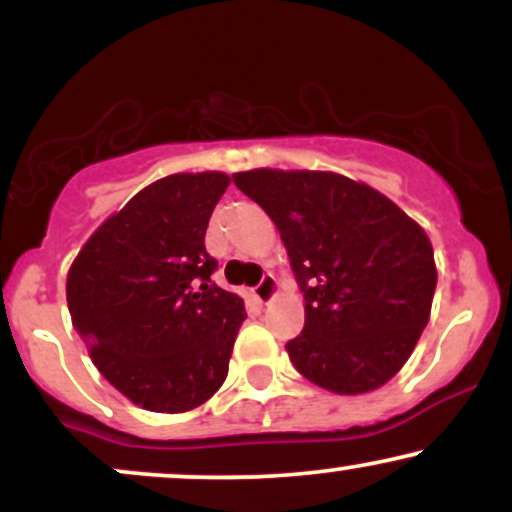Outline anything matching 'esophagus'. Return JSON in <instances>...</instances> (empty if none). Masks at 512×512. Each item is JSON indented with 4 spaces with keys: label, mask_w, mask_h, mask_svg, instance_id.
Listing matches in <instances>:
<instances>
[{
    "label": "esophagus",
    "mask_w": 512,
    "mask_h": 512,
    "mask_svg": "<svg viewBox=\"0 0 512 512\" xmlns=\"http://www.w3.org/2000/svg\"><path fill=\"white\" fill-rule=\"evenodd\" d=\"M274 293H276V279H274L272 274H264L260 284H257L255 289H252V296H255L257 301H260V303H267V301H272V298H274Z\"/></svg>",
    "instance_id": "obj_1"
}]
</instances>
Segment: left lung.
<instances>
[{"label":"left lung","instance_id":"obj_1","mask_svg":"<svg viewBox=\"0 0 512 512\" xmlns=\"http://www.w3.org/2000/svg\"><path fill=\"white\" fill-rule=\"evenodd\" d=\"M233 182L279 228L303 293L305 327L286 344L298 373L337 395L385 385L431 315L438 274L424 228L339 173L257 168Z\"/></svg>","mask_w":512,"mask_h":512}]
</instances>
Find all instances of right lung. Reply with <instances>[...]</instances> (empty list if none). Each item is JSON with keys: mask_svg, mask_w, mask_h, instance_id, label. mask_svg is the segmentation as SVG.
Listing matches in <instances>:
<instances>
[{"mask_svg": "<svg viewBox=\"0 0 512 512\" xmlns=\"http://www.w3.org/2000/svg\"><path fill=\"white\" fill-rule=\"evenodd\" d=\"M223 173L151 182L86 240L67 274L74 330L115 390L149 411H190L223 385L245 305L211 281L204 248Z\"/></svg>", "mask_w": 512, "mask_h": 512, "instance_id": "add662e5", "label": "right lung"}]
</instances>
